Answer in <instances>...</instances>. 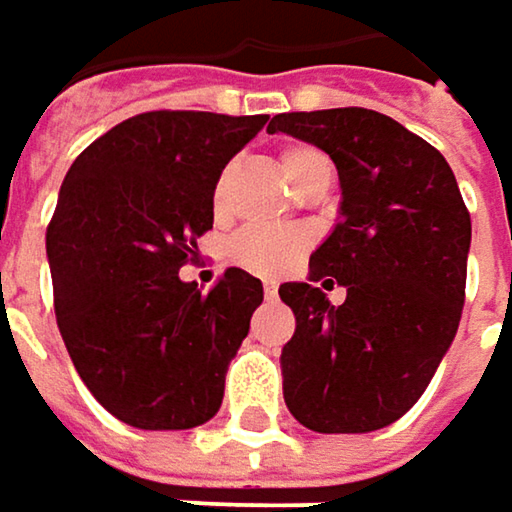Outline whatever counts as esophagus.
I'll use <instances>...</instances> for the list:
<instances>
[{"instance_id":"1","label":"esophagus","mask_w":512,"mask_h":512,"mask_svg":"<svg viewBox=\"0 0 512 512\" xmlns=\"http://www.w3.org/2000/svg\"><path fill=\"white\" fill-rule=\"evenodd\" d=\"M263 293H266V296L272 299V296L278 293V284H275V281H263Z\"/></svg>"}]
</instances>
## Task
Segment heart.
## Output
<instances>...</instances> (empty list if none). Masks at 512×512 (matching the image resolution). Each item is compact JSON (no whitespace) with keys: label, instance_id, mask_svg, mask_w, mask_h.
Returning <instances> with one entry per match:
<instances>
[{"label":"heart","instance_id":"1","mask_svg":"<svg viewBox=\"0 0 512 512\" xmlns=\"http://www.w3.org/2000/svg\"><path fill=\"white\" fill-rule=\"evenodd\" d=\"M278 161H281L287 181L296 190H304L316 181H331V175H334L331 158L310 143H287L281 149ZM234 172H237V166L225 163L213 181V213L216 216H222L228 210ZM307 246H310V237L304 231H296V228L249 225L228 240L225 257H228V263H234L246 272H255V275H281L304 255Z\"/></svg>","mask_w":512,"mask_h":512}]
</instances>
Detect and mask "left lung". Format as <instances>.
<instances>
[{"label": "left lung", "mask_w": 512, "mask_h": 512, "mask_svg": "<svg viewBox=\"0 0 512 512\" xmlns=\"http://www.w3.org/2000/svg\"><path fill=\"white\" fill-rule=\"evenodd\" d=\"M322 149L340 175V222L310 255V278L281 284L296 334L281 351L284 401L319 434H369L401 419L451 346L472 219L440 152L366 108L272 117ZM347 287L340 308L321 290Z\"/></svg>", "instance_id": "1"}]
</instances>
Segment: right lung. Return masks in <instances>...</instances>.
Listing matches in <instances>:
<instances>
[{
    "instance_id": "obj_1",
    "label": "right lung",
    "mask_w": 512,
    "mask_h": 512,
    "mask_svg": "<svg viewBox=\"0 0 512 512\" xmlns=\"http://www.w3.org/2000/svg\"><path fill=\"white\" fill-rule=\"evenodd\" d=\"M266 114L149 111L90 143L46 228L72 366L119 422L187 431L216 416L263 284L231 266L208 296L178 278L213 228V181Z\"/></svg>"
}]
</instances>
